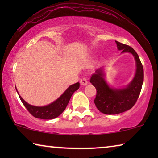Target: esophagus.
Wrapping results in <instances>:
<instances>
[{"mask_svg": "<svg viewBox=\"0 0 158 158\" xmlns=\"http://www.w3.org/2000/svg\"><path fill=\"white\" fill-rule=\"evenodd\" d=\"M88 83V80H87V79H86V78L81 79V84L82 85H86Z\"/></svg>", "mask_w": 158, "mask_h": 158, "instance_id": "esophagus-1", "label": "esophagus"}]
</instances>
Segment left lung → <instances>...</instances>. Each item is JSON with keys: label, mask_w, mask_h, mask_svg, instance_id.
Returning <instances> with one entry per match:
<instances>
[{"label": "left lung", "mask_w": 158, "mask_h": 158, "mask_svg": "<svg viewBox=\"0 0 158 158\" xmlns=\"http://www.w3.org/2000/svg\"><path fill=\"white\" fill-rule=\"evenodd\" d=\"M118 50L130 52L136 61V73L132 81L126 88L116 89L109 87L104 79L103 69L96 71L90 77V83L96 88L94 103L99 111L105 114H118L131 109L137 102L144 81V70L139 56L132 47L116 42Z\"/></svg>", "instance_id": "left-lung-1"}]
</instances>
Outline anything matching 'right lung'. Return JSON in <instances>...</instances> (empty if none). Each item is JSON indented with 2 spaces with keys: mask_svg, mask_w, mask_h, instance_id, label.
Returning <instances> with one entry per match:
<instances>
[{
  "mask_svg": "<svg viewBox=\"0 0 158 158\" xmlns=\"http://www.w3.org/2000/svg\"><path fill=\"white\" fill-rule=\"evenodd\" d=\"M80 87V83H76L69 86V88L60 96L57 100L50 104L45 106H35L30 105L26 102L21 96H19L21 102L24 105L28 111L34 117L41 118V119H53L59 116L68 106L70 99L75 90ZM17 91V90H16ZM18 92V91H17ZM19 94V93H18Z\"/></svg>",
  "mask_w": 158,
  "mask_h": 158,
  "instance_id": "1",
  "label": "right lung"
}]
</instances>
